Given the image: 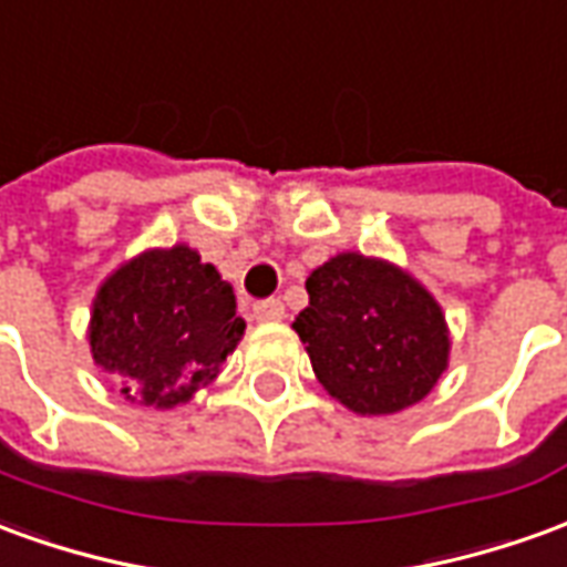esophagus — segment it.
I'll use <instances>...</instances> for the list:
<instances>
[{
    "label": "esophagus",
    "mask_w": 567,
    "mask_h": 567,
    "mask_svg": "<svg viewBox=\"0 0 567 567\" xmlns=\"http://www.w3.org/2000/svg\"><path fill=\"white\" fill-rule=\"evenodd\" d=\"M252 317L256 320H280L284 317V302L280 299H262V302H256L252 305Z\"/></svg>",
    "instance_id": "34e87169"
}]
</instances>
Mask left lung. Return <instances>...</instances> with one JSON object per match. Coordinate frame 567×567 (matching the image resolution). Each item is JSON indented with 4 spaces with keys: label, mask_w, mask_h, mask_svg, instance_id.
<instances>
[{
    "label": "left lung",
    "mask_w": 567,
    "mask_h": 567,
    "mask_svg": "<svg viewBox=\"0 0 567 567\" xmlns=\"http://www.w3.org/2000/svg\"><path fill=\"white\" fill-rule=\"evenodd\" d=\"M292 320L317 381L357 415H393L433 391L449 367L440 302L415 277L363 252L315 268Z\"/></svg>",
    "instance_id": "8db88e82"
}]
</instances>
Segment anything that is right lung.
<instances>
[{"label":"right lung","instance_id":"right-lung-1","mask_svg":"<svg viewBox=\"0 0 567 567\" xmlns=\"http://www.w3.org/2000/svg\"><path fill=\"white\" fill-rule=\"evenodd\" d=\"M244 329L231 284L176 244L140 252L103 280L87 341L131 403L174 409L219 375Z\"/></svg>","mask_w":567,"mask_h":567}]
</instances>
